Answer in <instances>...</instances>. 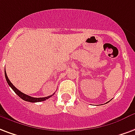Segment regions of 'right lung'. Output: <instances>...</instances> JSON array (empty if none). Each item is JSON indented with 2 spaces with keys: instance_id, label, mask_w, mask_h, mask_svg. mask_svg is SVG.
I'll use <instances>...</instances> for the list:
<instances>
[{
  "instance_id": "add662e5",
  "label": "right lung",
  "mask_w": 135,
  "mask_h": 135,
  "mask_svg": "<svg viewBox=\"0 0 135 135\" xmlns=\"http://www.w3.org/2000/svg\"><path fill=\"white\" fill-rule=\"evenodd\" d=\"M5 76H6V79L7 82L8 84V85L11 87V89L13 90L14 91L15 93L20 98H21L22 99H23L24 101H26V102H43V101H45L48 99L49 98H50L51 97L52 95L49 96V97H40V98H35V97H30L28 95H26V94H23V93H22L21 91H19L17 88H16L13 85V84H12L10 80L8 79V76L6 74V69H5Z\"/></svg>"
}]
</instances>
